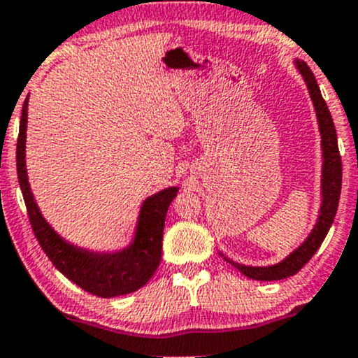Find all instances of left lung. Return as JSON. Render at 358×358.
Instances as JSON below:
<instances>
[{
	"instance_id": "1",
	"label": "left lung",
	"mask_w": 358,
	"mask_h": 358,
	"mask_svg": "<svg viewBox=\"0 0 358 358\" xmlns=\"http://www.w3.org/2000/svg\"><path fill=\"white\" fill-rule=\"evenodd\" d=\"M294 67L298 69L301 78L305 79L310 99H312L313 102V109H315L317 124H319L320 150H322L320 208L319 215H317L315 225L310 230L306 239L303 241L294 251H291L286 258L280 259L279 263H273V265L266 266L241 265V263L234 262V259L223 256V252H220L227 263H230V265L236 266L241 273H244L249 279L255 280H280L298 273L299 270L310 262V258L315 255L317 249L320 248V244L326 239L327 232H329L331 225H333L334 222L336 211H338L339 194H341V156H339L338 150V136H336L333 117H331V112L327 109V103L324 102L322 93H320L319 85H317L315 76L310 71V67L306 66V62L294 59Z\"/></svg>"
}]
</instances>
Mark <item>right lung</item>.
I'll return each mask as SVG.
<instances>
[{"mask_svg":"<svg viewBox=\"0 0 358 358\" xmlns=\"http://www.w3.org/2000/svg\"><path fill=\"white\" fill-rule=\"evenodd\" d=\"M27 106L29 95L22 106L19 140H17V176L39 246L55 265V268L60 270L69 280L100 298L129 294L145 286L161 262L166 213L178 194V187L159 190L142 202L135 232L124 248L114 251H93L67 243L41 215L29 185L27 166H25Z\"/></svg>","mask_w":358,"mask_h":358,"instance_id":"1","label":"right lung"}]
</instances>
